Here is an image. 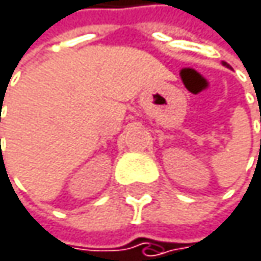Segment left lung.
Returning a JSON list of instances; mask_svg holds the SVG:
<instances>
[{
	"label": "left lung",
	"instance_id": "8db88e82",
	"mask_svg": "<svg viewBox=\"0 0 261 261\" xmlns=\"http://www.w3.org/2000/svg\"><path fill=\"white\" fill-rule=\"evenodd\" d=\"M223 66H226V67H231L229 64H227V63H224V61H223Z\"/></svg>",
	"mask_w": 261,
	"mask_h": 261
}]
</instances>
